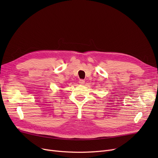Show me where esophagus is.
<instances>
[{"label":"esophagus","mask_w":158,"mask_h":158,"mask_svg":"<svg viewBox=\"0 0 158 158\" xmlns=\"http://www.w3.org/2000/svg\"><path fill=\"white\" fill-rule=\"evenodd\" d=\"M84 83H85V80H84L81 79V80H79V84H80L83 85V84H84Z\"/></svg>","instance_id":"1"}]
</instances>
